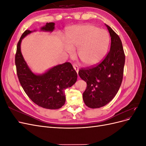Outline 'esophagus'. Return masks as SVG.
<instances>
[{"label":"esophagus","mask_w":146,"mask_h":146,"mask_svg":"<svg viewBox=\"0 0 146 146\" xmlns=\"http://www.w3.org/2000/svg\"><path fill=\"white\" fill-rule=\"evenodd\" d=\"M73 68H74V70L76 71V72L78 74V66L76 64H73Z\"/></svg>","instance_id":"1"}]
</instances>
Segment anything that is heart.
Masks as SVG:
<instances>
[{"mask_svg": "<svg viewBox=\"0 0 146 146\" xmlns=\"http://www.w3.org/2000/svg\"><path fill=\"white\" fill-rule=\"evenodd\" d=\"M65 39L67 46L64 51L72 55L77 48V56L86 66H93L104 59L108 50L109 36L104 30L91 24L74 25L66 30Z\"/></svg>", "mask_w": 146, "mask_h": 146, "instance_id": "heart-1", "label": "heart"}]
</instances>
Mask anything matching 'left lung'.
Here are the masks:
<instances>
[{
	"label": "left lung",
	"instance_id": "obj_1",
	"mask_svg": "<svg viewBox=\"0 0 146 146\" xmlns=\"http://www.w3.org/2000/svg\"><path fill=\"white\" fill-rule=\"evenodd\" d=\"M111 37L110 52L104 61L92 68L80 69V77L87 83L83 99L87 107L98 108L106 105L120 88L125 64V54L118 35L105 24Z\"/></svg>",
	"mask_w": 146,
	"mask_h": 146
}]
</instances>
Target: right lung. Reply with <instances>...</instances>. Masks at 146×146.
<instances>
[{
	"instance_id": "add662e5",
	"label": "right lung",
	"mask_w": 146,
	"mask_h": 146,
	"mask_svg": "<svg viewBox=\"0 0 146 146\" xmlns=\"http://www.w3.org/2000/svg\"><path fill=\"white\" fill-rule=\"evenodd\" d=\"M55 23H49L41 31L52 32ZM36 30H25L17 45L15 64L17 75L25 92L35 104L47 109H58L65 104L64 90L71 87L77 79V74L70 63L54 66L42 74H35L29 68L21 53L22 40Z\"/></svg>"
}]
</instances>
